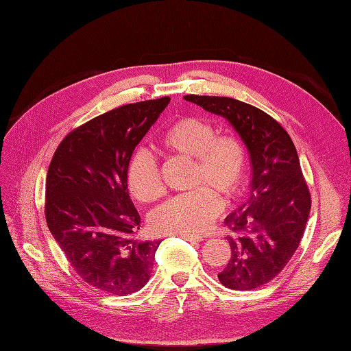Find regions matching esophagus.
Masks as SVG:
<instances>
[{"mask_svg": "<svg viewBox=\"0 0 351 351\" xmlns=\"http://www.w3.org/2000/svg\"><path fill=\"white\" fill-rule=\"evenodd\" d=\"M181 238H184V240H187V241H190V243H199V241H202V238H199V237H190V235H181Z\"/></svg>", "mask_w": 351, "mask_h": 351, "instance_id": "esophagus-1", "label": "esophagus"}]
</instances>
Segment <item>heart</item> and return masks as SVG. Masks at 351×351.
<instances>
[{"instance_id": "1", "label": "heart", "mask_w": 351, "mask_h": 351, "mask_svg": "<svg viewBox=\"0 0 351 351\" xmlns=\"http://www.w3.org/2000/svg\"><path fill=\"white\" fill-rule=\"evenodd\" d=\"M160 145L170 154L193 158L190 185L185 195L166 200L149 217L156 234L200 235L211 228L223 208L221 197L232 200L243 193L249 173V156L234 134L215 136L214 126L200 117L178 119L161 134ZM134 199L149 204L161 195L155 161L145 149L132 152L125 170Z\"/></svg>"}]
</instances>
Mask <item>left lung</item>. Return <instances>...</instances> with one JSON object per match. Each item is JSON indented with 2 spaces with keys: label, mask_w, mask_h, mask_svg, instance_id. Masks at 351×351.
Segmentation results:
<instances>
[{
  "label": "left lung",
  "mask_w": 351,
  "mask_h": 351,
  "mask_svg": "<svg viewBox=\"0 0 351 351\" xmlns=\"http://www.w3.org/2000/svg\"><path fill=\"white\" fill-rule=\"evenodd\" d=\"M185 101L225 117L247 147L252 180L247 202L226 217L230 259L219 280L249 291L278 276L294 255L311 213V195L288 132L259 108L225 96L187 95Z\"/></svg>",
  "instance_id": "left-lung-1"
}]
</instances>
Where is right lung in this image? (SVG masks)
Here are the masks:
<instances>
[{"mask_svg":"<svg viewBox=\"0 0 351 351\" xmlns=\"http://www.w3.org/2000/svg\"><path fill=\"white\" fill-rule=\"evenodd\" d=\"M170 98L119 107L73 130L47 175L45 217L81 279L114 295L141 289L161 240H138L140 215L126 185L134 149Z\"/></svg>","mask_w":351,"mask_h":351,"instance_id":"right-lung-1","label":"right lung"}]
</instances>
